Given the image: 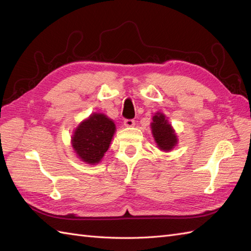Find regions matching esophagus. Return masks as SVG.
<instances>
[{
    "label": "esophagus",
    "instance_id": "obj_1",
    "mask_svg": "<svg viewBox=\"0 0 251 251\" xmlns=\"http://www.w3.org/2000/svg\"><path fill=\"white\" fill-rule=\"evenodd\" d=\"M124 125L126 127H132L134 125V120H132V119H126L124 121Z\"/></svg>",
    "mask_w": 251,
    "mask_h": 251
}]
</instances>
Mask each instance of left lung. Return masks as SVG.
Returning <instances> with one entry per match:
<instances>
[{
  "instance_id": "8db88e82",
  "label": "left lung",
  "mask_w": 251,
  "mask_h": 251,
  "mask_svg": "<svg viewBox=\"0 0 251 251\" xmlns=\"http://www.w3.org/2000/svg\"><path fill=\"white\" fill-rule=\"evenodd\" d=\"M151 130L160 150L171 151L177 144L176 134L162 113H157L152 118Z\"/></svg>"
}]
</instances>
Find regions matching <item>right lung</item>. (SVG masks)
I'll list each match as a JSON object with an SVG mask.
<instances>
[{
  "instance_id": "right-lung-1",
  "label": "right lung",
  "mask_w": 251,
  "mask_h": 251,
  "mask_svg": "<svg viewBox=\"0 0 251 251\" xmlns=\"http://www.w3.org/2000/svg\"><path fill=\"white\" fill-rule=\"evenodd\" d=\"M115 131L113 122L101 113H94L76 128L72 145L83 162L95 164L108 151Z\"/></svg>"
}]
</instances>
